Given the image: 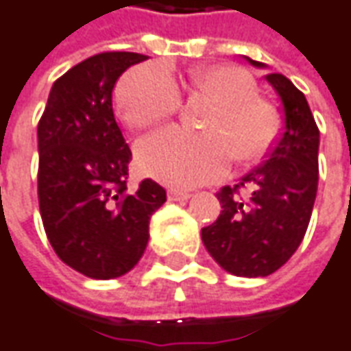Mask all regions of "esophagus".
<instances>
[{
	"label": "esophagus",
	"instance_id": "obj_1",
	"mask_svg": "<svg viewBox=\"0 0 351 351\" xmlns=\"http://www.w3.org/2000/svg\"><path fill=\"white\" fill-rule=\"evenodd\" d=\"M189 191L183 189H170L168 191V200H185L189 199Z\"/></svg>",
	"mask_w": 351,
	"mask_h": 351
}]
</instances>
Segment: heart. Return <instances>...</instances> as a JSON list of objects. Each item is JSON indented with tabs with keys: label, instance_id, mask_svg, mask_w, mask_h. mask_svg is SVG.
Wrapping results in <instances>:
<instances>
[{
	"label": "heart",
	"instance_id": "1",
	"mask_svg": "<svg viewBox=\"0 0 351 351\" xmlns=\"http://www.w3.org/2000/svg\"><path fill=\"white\" fill-rule=\"evenodd\" d=\"M189 88L214 101L200 124L204 134L168 128L149 135L137 147L143 173L170 185H200L223 178L231 158L246 166L265 156L277 134V114L256 95L246 70L231 64L197 69ZM116 105L125 124L145 130L180 110L181 91L162 64L147 62L120 80Z\"/></svg>",
	"mask_w": 351,
	"mask_h": 351
}]
</instances>
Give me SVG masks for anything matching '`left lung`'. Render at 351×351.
<instances>
[{"instance_id":"left-lung-1","label":"left lung","mask_w":351,"mask_h":351,"mask_svg":"<svg viewBox=\"0 0 351 351\" xmlns=\"http://www.w3.org/2000/svg\"><path fill=\"white\" fill-rule=\"evenodd\" d=\"M265 80L281 97V134L260 166L235 187L217 191L223 210L200 233L210 256L237 277H265L289 262L306 235L317 195L319 128L308 101L287 76Z\"/></svg>"}]
</instances>
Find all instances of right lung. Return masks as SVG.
I'll list each match as a JSON object with an SVG mask.
<instances>
[{"mask_svg": "<svg viewBox=\"0 0 351 351\" xmlns=\"http://www.w3.org/2000/svg\"><path fill=\"white\" fill-rule=\"evenodd\" d=\"M147 57L105 51L64 72L38 122V200L55 254L91 279H114L141 260L149 219L166 189L128 191L132 151L112 110L116 80Z\"/></svg>", "mask_w": 351, "mask_h": 351, "instance_id": "1", "label": "right lung"}]
</instances>
